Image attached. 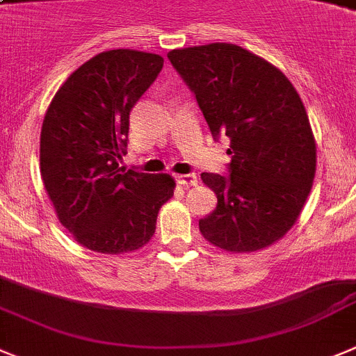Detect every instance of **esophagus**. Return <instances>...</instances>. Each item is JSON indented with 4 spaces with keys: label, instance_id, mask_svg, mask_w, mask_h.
Segmentation results:
<instances>
[{
    "label": "esophagus",
    "instance_id": "obj_1",
    "mask_svg": "<svg viewBox=\"0 0 356 356\" xmlns=\"http://www.w3.org/2000/svg\"><path fill=\"white\" fill-rule=\"evenodd\" d=\"M178 184L181 187H194L197 185V176L195 175H180L178 176Z\"/></svg>",
    "mask_w": 356,
    "mask_h": 356
}]
</instances>
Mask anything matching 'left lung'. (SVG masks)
Listing matches in <instances>:
<instances>
[{"mask_svg":"<svg viewBox=\"0 0 356 356\" xmlns=\"http://www.w3.org/2000/svg\"><path fill=\"white\" fill-rule=\"evenodd\" d=\"M169 61L194 91L215 138L231 139L229 176L203 172L217 208L200 220L226 252L273 245L298 220L316 175V139L291 81L234 44L172 49Z\"/></svg>","mask_w":356,"mask_h":356,"instance_id":"left-lung-1","label":"left lung"}]
</instances>
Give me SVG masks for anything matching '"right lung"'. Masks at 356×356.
Listing matches in <instances>:
<instances>
[{
  "instance_id": "right-lung-1",
  "label": "right lung",
  "mask_w": 356,
  "mask_h": 356,
  "mask_svg": "<svg viewBox=\"0 0 356 356\" xmlns=\"http://www.w3.org/2000/svg\"><path fill=\"white\" fill-rule=\"evenodd\" d=\"M164 58L132 49L100 52L52 97L40 132V175L60 222L100 254L141 249L175 194L171 175L120 171L129 114Z\"/></svg>"
}]
</instances>
